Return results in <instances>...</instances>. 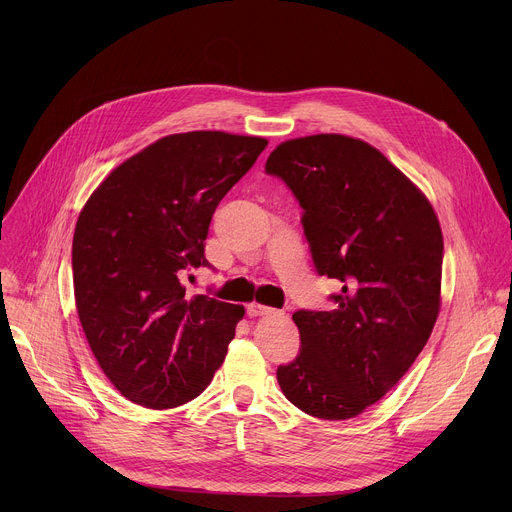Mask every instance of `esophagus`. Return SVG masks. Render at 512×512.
<instances>
[{
  "label": "esophagus",
  "mask_w": 512,
  "mask_h": 512,
  "mask_svg": "<svg viewBox=\"0 0 512 512\" xmlns=\"http://www.w3.org/2000/svg\"><path fill=\"white\" fill-rule=\"evenodd\" d=\"M247 314L249 316H269V314H281V312H275V310H271V308H267V306H261V304H249L247 306Z\"/></svg>",
  "instance_id": "obj_1"
}]
</instances>
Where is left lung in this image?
<instances>
[{"instance_id": "obj_1", "label": "left lung", "mask_w": 512, "mask_h": 512, "mask_svg": "<svg viewBox=\"0 0 512 512\" xmlns=\"http://www.w3.org/2000/svg\"><path fill=\"white\" fill-rule=\"evenodd\" d=\"M269 176L300 202L318 275L338 279L334 310H298V358L283 395L320 419H350L385 397L423 350L440 312L444 239L429 200L373 145L320 133L271 152Z\"/></svg>"}]
</instances>
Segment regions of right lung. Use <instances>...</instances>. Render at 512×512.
<instances>
[{
  "label": "right lung",
  "instance_id": "obj_1",
  "mask_svg": "<svg viewBox=\"0 0 512 512\" xmlns=\"http://www.w3.org/2000/svg\"><path fill=\"white\" fill-rule=\"evenodd\" d=\"M267 139L190 131L115 168L87 200L72 239L77 312L103 373L129 401L170 409L221 367L243 306L186 294L212 214Z\"/></svg>",
  "mask_w": 512,
  "mask_h": 512
}]
</instances>
